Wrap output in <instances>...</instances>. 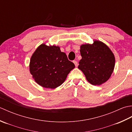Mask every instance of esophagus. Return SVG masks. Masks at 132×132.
Listing matches in <instances>:
<instances>
[{
    "instance_id": "obj_1",
    "label": "esophagus",
    "mask_w": 132,
    "mask_h": 132,
    "mask_svg": "<svg viewBox=\"0 0 132 132\" xmlns=\"http://www.w3.org/2000/svg\"><path fill=\"white\" fill-rule=\"evenodd\" d=\"M73 62H74V63L75 64V67H77L78 66V62L77 61H74Z\"/></svg>"
}]
</instances>
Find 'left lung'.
<instances>
[{
  "mask_svg": "<svg viewBox=\"0 0 132 132\" xmlns=\"http://www.w3.org/2000/svg\"><path fill=\"white\" fill-rule=\"evenodd\" d=\"M82 59L78 69L85 74L92 85H101L106 82L112 74L115 58L112 52L105 44L98 40L92 44L80 46Z\"/></svg>",
  "mask_w": 132,
  "mask_h": 132,
  "instance_id": "obj_1",
  "label": "left lung"
}]
</instances>
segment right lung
<instances>
[{
    "label": "right lung",
    "instance_id": "1",
    "mask_svg": "<svg viewBox=\"0 0 132 132\" xmlns=\"http://www.w3.org/2000/svg\"><path fill=\"white\" fill-rule=\"evenodd\" d=\"M75 68L59 46L43 44L30 58L29 70L36 82L44 88H55L61 86Z\"/></svg>",
    "mask_w": 132,
    "mask_h": 132
}]
</instances>
